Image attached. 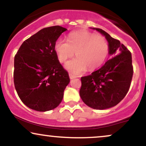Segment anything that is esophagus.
<instances>
[{"label": "esophagus", "mask_w": 146, "mask_h": 146, "mask_svg": "<svg viewBox=\"0 0 146 146\" xmlns=\"http://www.w3.org/2000/svg\"><path fill=\"white\" fill-rule=\"evenodd\" d=\"M69 76H70V79H73V78H76V76H74V75L72 74H69Z\"/></svg>", "instance_id": "esophagus-1"}]
</instances>
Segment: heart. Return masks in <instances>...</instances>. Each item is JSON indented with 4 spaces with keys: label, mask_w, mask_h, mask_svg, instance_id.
<instances>
[{
    "label": "heart",
    "mask_w": 146,
    "mask_h": 146,
    "mask_svg": "<svg viewBox=\"0 0 146 146\" xmlns=\"http://www.w3.org/2000/svg\"><path fill=\"white\" fill-rule=\"evenodd\" d=\"M54 49L60 62H65L74 55L77 57L70 60L66 68L74 74H80L88 68L89 70L98 68L108 56V42L103 36L96 35L87 30L72 32L68 41L57 39Z\"/></svg>",
    "instance_id": "heart-1"
}]
</instances>
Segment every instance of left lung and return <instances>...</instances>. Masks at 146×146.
<instances>
[{
  "label": "left lung",
  "mask_w": 146,
  "mask_h": 146,
  "mask_svg": "<svg viewBox=\"0 0 146 146\" xmlns=\"http://www.w3.org/2000/svg\"><path fill=\"white\" fill-rule=\"evenodd\" d=\"M93 29L105 36L112 57L91 74L81 77L79 93L86 105L93 109L104 110L117 105L129 91L133 74L132 56L119 40L103 30Z\"/></svg>",
  "instance_id": "1"
}]
</instances>
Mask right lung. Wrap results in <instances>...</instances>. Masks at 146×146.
Returning <instances> with one entry per match:
<instances>
[{
	"mask_svg": "<svg viewBox=\"0 0 146 146\" xmlns=\"http://www.w3.org/2000/svg\"><path fill=\"white\" fill-rule=\"evenodd\" d=\"M66 30L59 26L43 28L25 40L15 55L14 85L21 102L30 109L51 110L62 102L70 78L54 44Z\"/></svg>",
	"mask_w": 146,
	"mask_h": 146,
	"instance_id": "add662e5",
	"label": "right lung"
}]
</instances>
